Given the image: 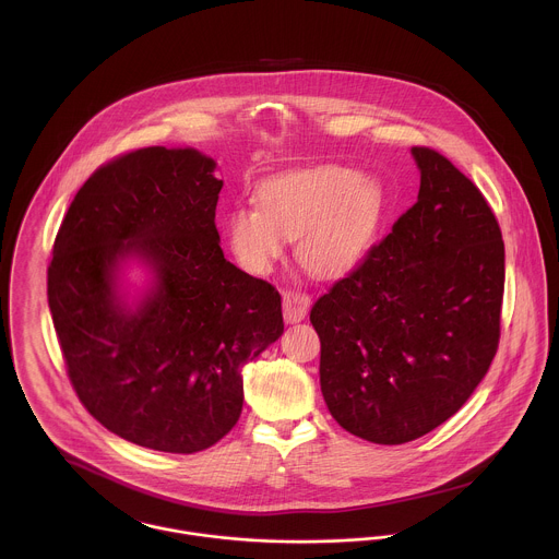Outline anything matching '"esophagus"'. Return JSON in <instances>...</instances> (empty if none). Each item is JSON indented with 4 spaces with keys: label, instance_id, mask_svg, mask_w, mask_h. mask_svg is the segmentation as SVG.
<instances>
[{
    "label": "esophagus",
    "instance_id": "obj_1",
    "mask_svg": "<svg viewBox=\"0 0 559 559\" xmlns=\"http://www.w3.org/2000/svg\"><path fill=\"white\" fill-rule=\"evenodd\" d=\"M310 310V295L301 290H286L284 293V319L286 322H299L306 319Z\"/></svg>",
    "mask_w": 559,
    "mask_h": 559
}]
</instances>
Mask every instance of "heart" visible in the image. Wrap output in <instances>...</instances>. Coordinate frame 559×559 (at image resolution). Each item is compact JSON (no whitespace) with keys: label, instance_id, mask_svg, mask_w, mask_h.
<instances>
[{"label":"heart","instance_id":"1","mask_svg":"<svg viewBox=\"0 0 559 559\" xmlns=\"http://www.w3.org/2000/svg\"><path fill=\"white\" fill-rule=\"evenodd\" d=\"M258 204L228 215V240L240 264L264 273L286 239H299V262L319 277H340L366 255L385 211V189L348 167L322 165L266 180Z\"/></svg>","mask_w":559,"mask_h":559}]
</instances>
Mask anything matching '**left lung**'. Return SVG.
Masks as SVG:
<instances>
[{
    "label": "left lung",
    "mask_w": 559,
    "mask_h": 559,
    "mask_svg": "<svg viewBox=\"0 0 559 559\" xmlns=\"http://www.w3.org/2000/svg\"><path fill=\"white\" fill-rule=\"evenodd\" d=\"M417 202L312 306L320 390L355 437L400 445L450 419L501 335L503 240L478 187L413 146Z\"/></svg>",
    "instance_id": "1"
}]
</instances>
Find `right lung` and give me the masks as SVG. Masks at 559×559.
Returning a JSON list of instances; mask_svg holds the SVG:
<instances>
[{
	"mask_svg": "<svg viewBox=\"0 0 559 559\" xmlns=\"http://www.w3.org/2000/svg\"><path fill=\"white\" fill-rule=\"evenodd\" d=\"M215 160L151 146L100 165L71 202L47 269L67 374L114 435L169 454L215 445L239 421L240 368L284 331L282 297L224 258ZM144 259L156 286L127 311L117 264Z\"/></svg>",
	"mask_w": 559,
	"mask_h": 559,
	"instance_id": "1",
	"label": "right lung"
}]
</instances>
